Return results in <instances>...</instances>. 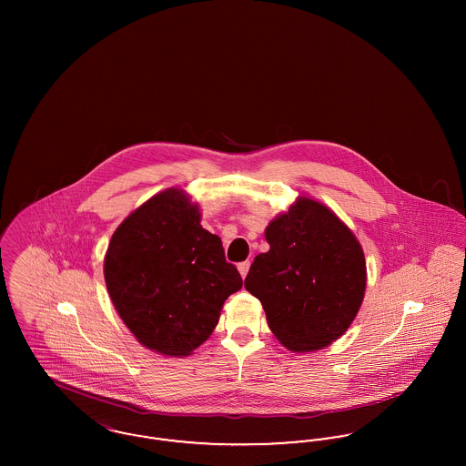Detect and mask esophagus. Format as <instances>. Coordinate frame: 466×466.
Returning a JSON list of instances; mask_svg holds the SVG:
<instances>
[{
	"label": "esophagus",
	"mask_w": 466,
	"mask_h": 466,
	"mask_svg": "<svg viewBox=\"0 0 466 466\" xmlns=\"http://www.w3.org/2000/svg\"><path fill=\"white\" fill-rule=\"evenodd\" d=\"M238 268H239V274H241L243 278H246V274H248V270H249V262H248V260L241 262V264L238 266Z\"/></svg>",
	"instance_id": "1"
}]
</instances>
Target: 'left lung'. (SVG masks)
<instances>
[{"instance_id":"obj_1","label":"left lung","mask_w":466,"mask_h":466,"mask_svg":"<svg viewBox=\"0 0 466 466\" xmlns=\"http://www.w3.org/2000/svg\"><path fill=\"white\" fill-rule=\"evenodd\" d=\"M270 249L255 257L244 289L267 325L293 353L318 351L350 329L367 287L355 234L325 204L299 198L267 225Z\"/></svg>"}]
</instances>
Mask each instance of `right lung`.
<instances>
[{"instance_id":"1","label":"right lung","mask_w":466,"mask_h":466,"mask_svg":"<svg viewBox=\"0 0 466 466\" xmlns=\"http://www.w3.org/2000/svg\"><path fill=\"white\" fill-rule=\"evenodd\" d=\"M111 302L148 350L188 356L218 325L223 302L243 287L222 239L200 225V209L167 188L116 227L105 255Z\"/></svg>"}]
</instances>
